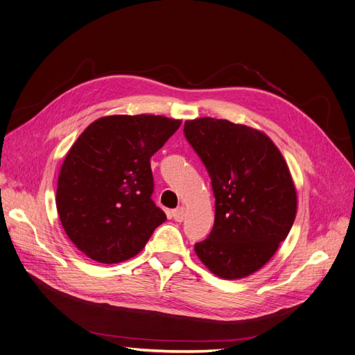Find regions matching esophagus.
I'll list each match as a JSON object with an SVG mask.
<instances>
[{
    "label": "esophagus",
    "mask_w": 355,
    "mask_h": 355,
    "mask_svg": "<svg viewBox=\"0 0 355 355\" xmlns=\"http://www.w3.org/2000/svg\"><path fill=\"white\" fill-rule=\"evenodd\" d=\"M172 216H173V219H175L176 222H182V220H184V218H186V209H184L183 206H180V207H178V209L172 211Z\"/></svg>",
    "instance_id": "34e87169"
}]
</instances>
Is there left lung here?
Wrapping results in <instances>:
<instances>
[{
  "instance_id": "left-lung-1",
  "label": "left lung",
  "mask_w": 355,
  "mask_h": 355,
  "mask_svg": "<svg viewBox=\"0 0 355 355\" xmlns=\"http://www.w3.org/2000/svg\"><path fill=\"white\" fill-rule=\"evenodd\" d=\"M183 132L215 195L212 232L195 252L219 278L252 275L274 257L297 216L288 164L272 140L245 124L200 117L186 120Z\"/></svg>"
}]
</instances>
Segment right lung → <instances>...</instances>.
Masks as SVG:
<instances>
[{"mask_svg": "<svg viewBox=\"0 0 355 355\" xmlns=\"http://www.w3.org/2000/svg\"><path fill=\"white\" fill-rule=\"evenodd\" d=\"M180 120L113 114L94 120L61 164L55 205L70 241L100 263L137 255L166 220L152 200L150 157Z\"/></svg>", "mask_w": 355, "mask_h": 355, "instance_id": "right-lung-1", "label": "right lung"}]
</instances>
